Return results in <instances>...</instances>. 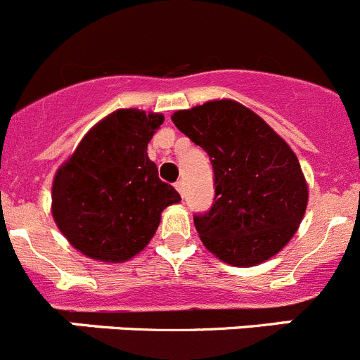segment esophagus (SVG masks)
I'll list each match as a JSON object with an SVG mask.
<instances>
[{
    "label": "esophagus",
    "instance_id": "esophagus-1",
    "mask_svg": "<svg viewBox=\"0 0 360 360\" xmlns=\"http://www.w3.org/2000/svg\"><path fill=\"white\" fill-rule=\"evenodd\" d=\"M176 190L179 191L181 195H184V183H183V181H181V179L176 183Z\"/></svg>",
    "mask_w": 360,
    "mask_h": 360
}]
</instances>
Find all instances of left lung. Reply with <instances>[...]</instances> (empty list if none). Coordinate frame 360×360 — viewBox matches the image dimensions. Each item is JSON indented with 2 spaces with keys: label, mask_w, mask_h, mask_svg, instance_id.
I'll return each instance as SVG.
<instances>
[{
  "label": "left lung",
  "mask_w": 360,
  "mask_h": 360,
  "mask_svg": "<svg viewBox=\"0 0 360 360\" xmlns=\"http://www.w3.org/2000/svg\"><path fill=\"white\" fill-rule=\"evenodd\" d=\"M172 122L213 165V204L193 214L207 250L234 266L275 256L297 233L307 206V184L290 146L234 101L176 112Z\"/></svg>",
  "instance_id": "left-lung-1"
}]
</instances>
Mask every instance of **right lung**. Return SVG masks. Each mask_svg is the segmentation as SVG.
<instances>
[{"label":"right lung","instance_id":"1","mask_svg":"<svg viewBox=\"0 0 360 360\" xmlns=\"http://www.w3.org/2000/svg\"><path fill=\"white\" fill-rule=\"evenodd\" d=\"M158 113L119 110L86 133L53 183V218L63 236L92 259L120 263L139 254L181 195L158 177L147 143Z\"/></svg>","mask_w":360,"mask_h":360}]
</instances>
